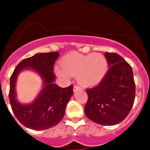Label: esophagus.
Segmentation results:
<instances>
[{
	"instance_id": "1",
	"label": "esophagus",
	"mask_w": 150,
	"mask_h": 150,
	"mask_svg": "<svg viewBox=\"0 0 150 150\" xmlns=\"http://www.w3.org/2000/svg\"><path fill=\"white\" fill-rule=\"evenodd\" d=\"M80 89H81V87H79V86H74V87H73L74 92L80 90Z\"/></svg>"
}]
</instances>
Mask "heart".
<instances>
[{
	"label": "heart",
	"instance_id": "b5f03b06",
	"mask_svg": "<svg viewBox=\"0 0 150 150\" xmlns=\"http://www.w3.org/2000/svg\"><path fill=\"white\" fill-rule=\"evenodd\" d=\"M56 67L59 76L69 79L76 76L77 81L83 86H93L103 80L108 69L106 57L99 53L83 54L71 52L64 56Z\"/></svg>",
	"mask_w": 150,
	"mask_h": 150
}]
</instances>
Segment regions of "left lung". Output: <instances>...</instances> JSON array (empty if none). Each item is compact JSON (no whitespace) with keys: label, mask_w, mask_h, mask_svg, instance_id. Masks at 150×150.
<instances>
[{"label":"left lung","mask_w":150,"mask_h":150,"mask_svg":"<svg viewBox=\"0 0 150 150\" xmlns=\"http://www.w3.org/2000/svg\"><path fill=\"white\" fill-rule=\"evenodd\" d=\"M109 70L99 85L86 89L85 114L102 125L122 122L131 111L135 99L134 73L130 64L115 53L106 52Z\"/></svg>","instance_id":"left-lung-1"}]
</instances>
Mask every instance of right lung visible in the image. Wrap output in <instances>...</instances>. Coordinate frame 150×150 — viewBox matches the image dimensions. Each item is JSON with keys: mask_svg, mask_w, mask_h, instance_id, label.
<instances>
[{"mask_svg": "<svg viewBox=\"0 0 150 150\" xmlns=\"http://www.w3.org/2000/svg\"><path fill=\"white\" fill-rule=\"evenodd\" d=\"M58 52L39 53L25 59L15 68L10 78L9 101L12 111L24 126L30 129L45 130L61 121L67 104L73 94V86L61 88L54 83V65ZM24 69H33L43 79V88L30 104H21L16 98V81Z\"/></svg>", "mask_w": 150, "mask_h": 150, "instance_id": "right-lung-1", "label": "right lung"}]
</instances>
